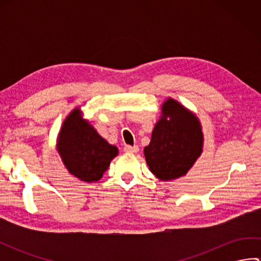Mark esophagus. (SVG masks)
<instances>
[{"instance_id": "1", "label": "esophagus", "mask_w": 261, "mask_h": 261, "mask_svg": "<svg viewBox=\"0 0 261 261\" xmlns=\"http://www.w3.org/2000/svg\"><path fill=\"white\" fill-rule=\"evenodd\" d=\"M123 150L125 152H138L139 151V147L138 146H125L123 148Z\"/></svg>"}]
</instances>
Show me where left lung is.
Returning a JSON list of instances; mask_svg holds the SVG:
<instances>
[{"mask_svg":"<svg viewBox=\"0 0 261 261\" xmlns=\"http://www.w3.org/2000/svg\"><path fill=\"white\" fill-rule=\"evenodd\" d=\"M203 148V132L195 114L173 98L163 103L162 116L153 127L145 157L151 173L160 180L186 175Z\"/></svg>","mask_w":261,"mask_h":261,"instance_id":"left-lung-1","label":"left lung"}]
</instances>
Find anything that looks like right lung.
<instances>
[{"label":"right lung","mask_w":261,"mask_h":261,"mask_svg":"<svg viewBox=\"0 0 261 261\" xmlns=\"http://www.w3.org/2000/svg\"><path fill=\"white\" fill-rule=\"evenodd\" d=\"M58 152L71 175L86 182L97 181L119 150L103 139L97 131L82 118L79 108L64 121L57 142Z\"/></svg>","instance_id":"right-lung-1"}]
</instances>
